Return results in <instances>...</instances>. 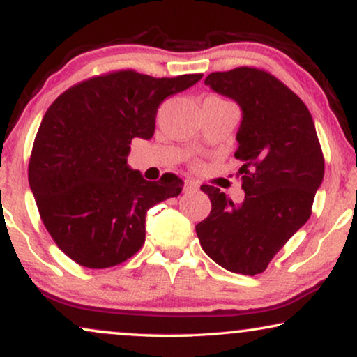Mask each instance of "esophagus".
<instances>
[{
  "label": "esophagus",
  "mask_w": 357,
  "mask_h": 357,
  "mask_svg": "<svg viewBox=\"0 0 357 357\" xmlns=\"http://www.w3.org/2000/svg\"><path fill=\"white\" fill-rule=\"evenodd\" d=\"M198 190V183L197 182H193V180H187V182H185V192H197Z\"/></svg>",
  "instance_id": "esophagus-1"
}]
</instances>
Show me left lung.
<instances>
[{"label":"left lung","instance_id":"left-lung-1","mask_svg":"<svg viewBox=\"0 0 357 357\" xmlns=\"http://www.w3.org/2000/svg\"><path fill=\"white\" fill-rule=\"evenodd\" d=\"M204 84L242 109L234 155L242 160L237 175L245 199L234 204L219 188L202 185L213 208L197 224V236L218 265L253 276L310 218L324 180V153L309 109L268 71H216Z\"/></svg>","mask_w":357,"mask_h":357}]
</instances>
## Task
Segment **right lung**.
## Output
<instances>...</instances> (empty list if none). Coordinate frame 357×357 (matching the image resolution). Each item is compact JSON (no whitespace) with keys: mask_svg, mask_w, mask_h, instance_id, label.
I'll return each instance as SVG.
<instances>
[{"mask_svg":"<svg viewBox=\"0 0 357 357\" xmlns=\"http://www.w3.org/2000/svg\"><path fill=\"white\" fill-rule=\"evenodd\" d=\"M203 75L153 77L112 71L77 82L43 115L29 185L58 248L86 268L120 265L143 247L146 213L178 197L183 182H148L126 164L133 138H153L159 105Z\"/></svg>","mask_w":357,"mask_h":357,"instance_id":"1","label":"right lung"}]
</instances>
